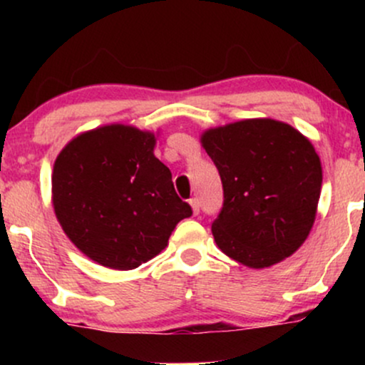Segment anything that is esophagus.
Here are the masks:
<instances>
[{"mask_svg":"<svg viewBox=\"0 0 365 365\" xmlns=\"http://www.w3.org/2000/svg\"><path fill=\"white\" fill-rule=\"evenodd\" d=\"M188 202H190V207H192V211H194V215H195V216L199 215V211H200V204H199V199H197V197H192V199L188 200Z\"/></svg>","mask_w":365,"mask_h":365,"instance_id":"obj_1","label":"esophagus"}]
</instances>
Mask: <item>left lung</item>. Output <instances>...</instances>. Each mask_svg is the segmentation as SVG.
<instances>
[{"label": "left lung", "instance_id": "left-lung-1", "mask_svg": "<svg viewBox=\"0 0 365 365\" xmlns=\"http://www.w3.org/2000/svg\"><path fill=\"white\" fill-rule=\"evenodd\" d=\"M225 202L212 223L221 252L252 269L282 262L311 233L321 195V159L307 137L271 118L207 128Z\"/></svg>", "mask_w": 365, "mask_h": 365}]
</instances>
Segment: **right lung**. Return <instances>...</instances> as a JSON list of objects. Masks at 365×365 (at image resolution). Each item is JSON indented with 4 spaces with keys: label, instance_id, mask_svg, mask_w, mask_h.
Here are the masks:
<instances>
[{
    "label": "right lung",
    "instance_id": "add662e5",
    "mask_svg": "<svg viewBox=\"0 0 365 365\" xmlns=\"http://www.w3.org/2000/svg\"><path fill=\"white\" fill-rule=\"evenodd\" d=\"M154 145L153 132L113 123L78 133L54 161L58 223L82 254L104 267L135 269L156 257L175 226L192 216Z\"/></svg>",
    "mask_w": 365,
    "mask_h": 365
}]
</instances>
